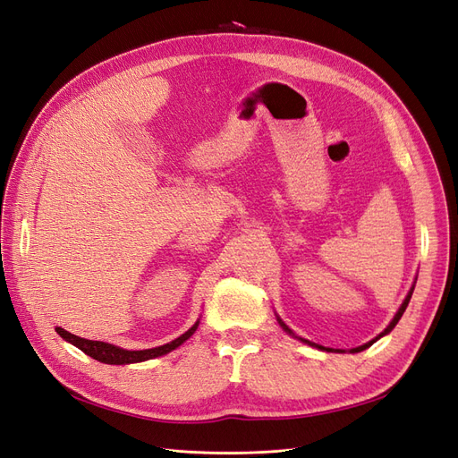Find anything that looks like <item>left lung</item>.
I'll return each mask as SVG.
<instances>
[{
    "label": "left lung",
    "mask_w": 458,
    "mask_h": 458,
    "mask_svg": "<svg viewBox=\"0 0 458 458\" xmlns=\"http://www.w3.org/2000/svg\"><path fill=\"white\" fill-rule=\"evenodd\" d=\"M412 290H414V284H412V288L409 290V294H407V298L403 300V303H401V308L397 310V313H395V317L392 318V323L390 325H387L386 328H384V332H380V335L377 336V338H372L370 342H367V344H363V345H359V348H353L352 350V353H359V352H363V350H367V348H370V345L374 344V342H377V340H380L382 336H386L387 335V332H392L394 330V327L399 323V318H401V315H403L405 313V310H407V306H409V300H411V296H412ZM276 321H279V325L288 332V335H293L294 336V332L293 330H290L283 321H281V318L279 317H276ZM298 340H301V342H306L308 345H313V348H318V350H325V352H332L330 348H323V345H318V344H313V342H310V340H306V338H300V336H296Z\"/></svg>",
    "instance_id": "left-lung-1"
}]
</instances>
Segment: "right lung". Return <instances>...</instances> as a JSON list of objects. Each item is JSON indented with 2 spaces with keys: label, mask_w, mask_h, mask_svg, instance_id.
Returning a JSON list of instances; mask_svg holds the SVG:
<instances>
[{
  "label": "right lung",
  "mask_w": 458,
  "mask_h": 458,
  "mask_svg": "<svg viewBox=\"0 0 458 458\" xmlns=\"http://www.w3.org/2000/svg\"><path fill=\"white\" fill-rule=\"evenodd\" d=\"M199 323L197 321L195 325H192L185 335H182L179 338L172 340L170 344H164V345H158V348H152V350H140V352H131V350H122L118 348V345H113V344H106V342H99V340H86V338H80V336H74L71 335V332L57 327L55 330H57V335L71 342L72 345H76L78 350L84 352L86 355L97 359V361L101 363H106V365H130V363H141V361H148V359H155V357H160V355H165L170 353L172 350L179 348L185 340H189L192 335H195V330L199 328Z\"/></svg>",
  "instance_id": "obj_1"
}]
</instances>
